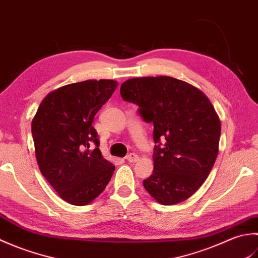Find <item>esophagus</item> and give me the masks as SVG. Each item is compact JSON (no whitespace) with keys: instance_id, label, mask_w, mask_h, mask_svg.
Wrapping results in <instances>:
<instances>
[{"instance_id":"34e87169","label":"esophagus","mask_w":258,"mask_h":258,"mask_svg":"<svg viewBox=\"0 0 258 258\" xmlns=\"http://www.w3.org/2000/svg\"><path fill=\"white\" fill-rule=\"evenodd\" d=\"M139 160V155H136L135 153H130V154L126 156V161H128L130 163H135Z\"/></svg>"}]
</instances>
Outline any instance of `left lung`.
<instances>
[{
    "label": "left lung",
    "mask_w": 258,
    "mask_h": 258,
    "mask_svg": "<svg viewBox=\"0 0 258 258\" xmlns=\"http://www.w3.org/2000/svg\"><path fill=\"white\" fill-rule=\"evenodd\" d=\"M120 96L154 125V171L143 180L145 189L163 205L187 200L217 157L221 122L212 103L199 89L171 76L127 80Z\"/></svg>",
    "instance_id": "8db88e82"
}]
</instances>
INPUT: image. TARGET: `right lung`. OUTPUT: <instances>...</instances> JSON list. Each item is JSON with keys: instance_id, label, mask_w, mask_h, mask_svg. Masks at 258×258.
<instances>
[{"instance_id": "right-lung-1", "label": "right lung", "mask_w": 258, "mask_h": 258, "mask_svg": "<svg viewBox=\"0 0 258 258\" xmlns=\"http://www.w3.org/2000/svg\"><path fill=\"white\" fill-rule=\"evenodd\" d=\"M113 80L83 81L59 87L42 101L32 120L36 161L59 197L89 204L105 189L115 166L104 160L93 119L114 91Z\"/></svg>"}]
</instances>
